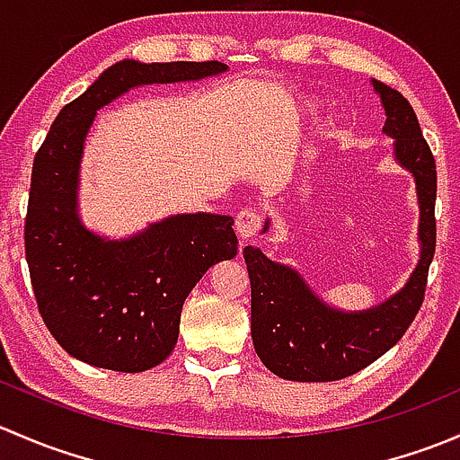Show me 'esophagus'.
I'll return each instance as SVG.
<instances>
[{"label": "esophagus", "instance_id": "obj_1", "mask_svg": "<svg viewBox=\"0 0 460 460\" xmlns=\"http://www.w3.org/2000/svg\"><path fill=\"white\" fill-rule=\"evenodd\" d=\"M260 226H262V220H260V213L253 211V208H244V211H240L235 216V234H238L243 244L256 238Z\"/></svg>", "mask_w": 460, "mask_h": 460}]
</instances>
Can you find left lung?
Listing matches in <instances>:
<instances>
[{
    "instance_id": "obj_1",
    "label": "left lung",
    "mask_w": 460,
    "mask_h": 460,
    "mask_svg": "<svg viewBox=\"0 0 460 460\" xmlns=\"http://www.w3.org/2000/svg\"><path fill=\"white\" fill-rule=\"evenodd\" d=\"M372 84L387 115L383 133L394 140V160L414 175L420 260L392 298L363 312H342L324 303L294 267L244 247L253 347L264 367L285 380L329 383L360 372L401 341L423 305L436 247V162L410 102L383 82Z\"/></svg>"
}]
</instances>
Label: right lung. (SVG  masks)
<instances>
[{
	"label": "right lung",
	"instance_id": "add662e5",
	"mask_svg": "<svg viewBox=\"0 0 460 460\" xmlns=\"http://www.w3.org/2000/svg\"><path fill=\"white\" fill-rule=\"evenodd\" d=\"M222 62L144 64L122 59L64 106L32 162L26 262L55 341L82 363L136 374L166 360L187 296L208 267L238 253L234 217L178 213L122 240L84 226L80 166L97 111L131 88L198 82Z\"/></svg>",
	"mask_w": 460,
	"mask_h": 460
}]
</instances>
